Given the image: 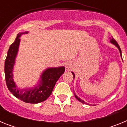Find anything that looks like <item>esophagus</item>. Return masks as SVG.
<instances>
[{
	"mask_svg": "<svg viewBox=\"0 0 127 127\" xmlns=\"http://www.w3.org/2000/svg\"><path fill=\"white\" fill-rule=\"evenodd\" d=\"M65 68H66V69H67V70H70V69H72L71 64H70V63H67V64H66Z\"/></svg>",
	"mask_w": 127,
	"mask_h": 127,
	"instance_id": "34e87169",
	"label": "esophagus"
}]
</instances>
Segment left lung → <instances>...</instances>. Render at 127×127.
<instances>
[{"mask_svg":"<svg viewBox=\"0 0 127 127\" xmlns=\"http://www.w3.org/2000/svg\"><path fill=\"white\" fill-rule=\"evenodd\" d=\"M110 41H111V42H112V43H113V44H115V45H116V46L118 47V49H119V50H120V52L121 56H122V50H121V48H120V46L118 45V42H116V40H115V39H114V38H113V37H112V38H111V40H110ZM72 74H73L74 78V77H75V76H74V74L73 72H72ZM74 95H75V97H76V98H77V99L78 100H79V102H82V103H83V104H87V103L85 102H84L83 100L80 99V98H79V97H77V96H76V94H74Z\"/></svg>","mask_w":127,"mask_h":127,"instance_id":"left-lung-1","label":"left lung"}]
</instances>
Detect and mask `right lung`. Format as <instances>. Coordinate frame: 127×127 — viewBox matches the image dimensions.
Instances as JSON below:
<instances>
[{"label": "right lung", "instance_id": "1", "mask_svg": "<svg viewBox=\"0 0 127 127\" xmlns=\"http://www.w3.org/2000/svg\"><path fill=\"white\" fill-rule=\"evenodd\" d=\"M21 34L22 33L18 34L15 41L11 44L7 51L4 65L5 82L7 88L14 97L25 102L37 104L44 101L50 97L55 83L60 76L64 73L65 67L50 68L46 70L41 76L42 79L40 84L33 89H18L13 81L12 71L20 43L19 37Z\"/></svg>", "mask_w": 127, "mask_h": 127}]
</instances>
